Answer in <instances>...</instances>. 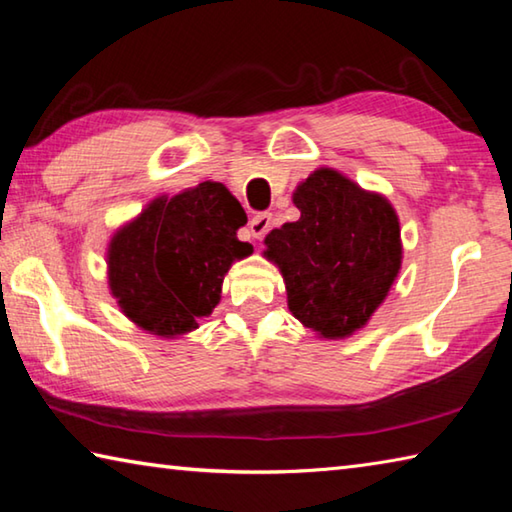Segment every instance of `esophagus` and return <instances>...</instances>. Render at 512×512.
I'll return each instance as SVG.
<instances>
[{
    "mask_svg": "<svg viewBox=\"0 0 512 512\" xmlns=\"http://www.w3.org/2000/svg\"><path fill=\"white\" fill-rule=\"evenodd\" d=\"M271 228H273V214L262 212L250 219V235H253V239H264L266 232Z\"/></svg>",
    "mask_w": 512,
    "mask_h": 512,
    "instance_id": "34e87169",
    "label": "esophagus"
}]
</instances>
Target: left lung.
Returning <instances> with one entry per match:
<instances>
[{
	"label": "left lung",
	"instance_id": "1",
	"mask_svg": "<svg viewBox=\"0 0 512 512\" xmlns=\"http://www.w3.org/2000/svg\"><path fill=\"white\" fill-rule=\"evenodd\" d=\"M293 203L300 219L268 232L264 255L280 268L291 314L323 339H345L400 273V221L384 196L327 167L298 185Z\"/></svg>",
	"mask_w": 512,
	"mask_h": 512
}]
</instances>
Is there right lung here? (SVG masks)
Listing matches in <instances>:
<instances>
[{
    "mask_svg": "<svg viewBox=\"0 0 512 512\" xmlns=\"http://www.w3.org/2000/svg\"><path fill=\"white\" fill-rule=\"evenodd\" d=\"M246 221L237 198L212 180L151 201L108 246V284L124 316L164 339L196 329L219 305L232 262L253 253L237 237Z\"/></svg>",
    "mask_w": 512,
    "mask_h": 512,
    "instance_id": "add662e5",
    "label": "right lung"
}]
</instances>
